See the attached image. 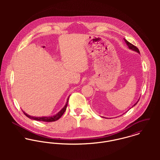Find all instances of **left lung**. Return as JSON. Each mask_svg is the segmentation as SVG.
<instances>
[{"mask_svg":"<svg viewBox=\"0 0 160 160\" xmlns=\"http://www.w3.org/2000/svg\"><path fill=\"white\" fill-rule=\"evenodd\" d=\"M124 39V41L126 42V44H127V46H128V47L130 48V49H131V50H134V51H136V52H137L138 53H140V52H139V50L138 49V48H137L136 46H134L133 44H132L131 43H130L129 42H128L126 39ZM138 100L137 101V102H138ZM137 102H136L134 105H133V107L134 106H135L136 104L137 103Z\"/></svg>","mask_w":160,"mask_h":160,"instance_id":"left-lung-1","label":"left lung"}]
</instances>
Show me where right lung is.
Instances as JSON below:
<instances>
[{
	"label": "right lung",
	"instance_id": "right-lung-1",
	"mask_svg": "<svg viewBox=\"0 0 160 160\" xmlns=\"http://www.w3.org/2000/svg\"><path fill=\"white\" fill-rule=\"evenodd\" d=\"M69 98V97H68V98L67 99V103L65 105V107L57 114H55L54 116H48V117H46V116H45V117H34V116H31L30 115L26 114L25 112H24L23 111V113L25 114L28 118H29L30 119H34V120H36V121H44V122L55 121L58 120V119H60L61 118V116L66 111V109H67V105H68Z\"/></svg>",
	"mask_w": 160,
	"mask_h": 160
}]
</instances>
